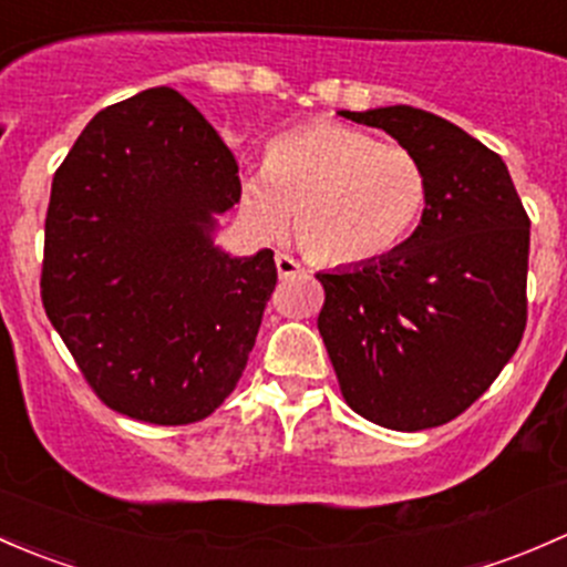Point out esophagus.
<instances>
[{
	"label": "esophagus",
	"mask_w": 567,
	"mask_h": 567,
	"mask_svg": "<svg viewBox=\"0 0 567 567\" xmlns=\"http://www.w3.org/2000/svg\"><path fill=\"white\" fill-rule=\"evenodd\" d=\"M274 260H277V271L282 279H293L305 271V268H301V262L293 260L290 255H285V251H277V257H274Z\"/></svg>",
	"instance_id": "34e87169"
}]
</instances>
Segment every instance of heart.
Wrapping results in <instances>:
<instances>
[{"instance_id":"obj_1","label":"heart","mask_w":567,"mask_h":567,"mask_svg":"<svg viewBox=\"0 0 567 567\" xmlns=\"http://www.w3.org/2000/svg\"><path fill=\"white\" fill-rule=\"evenodd\" d=\"M244 208L277 233L293 208L296 241L329 266L390 257L420 227L431 177L416 153L368 131L312 120L274 136L262 169L241 181Z\"/></svg>"}]
</instances>
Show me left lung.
<instances>
[{"instance_id":"left-lung-1","label":"left lung","mask_w":567,"mask_h":567,"mask_svg":"<svg viewBox=\"0 0 567 567\" xmlns=\"http://www.w3.org/2000/svg\"><path fill=\"white\" fill-rule=\"evenodd\" d=\"M420 156L431 199L390 257L316 274L318 331L346 403L390 431L463 414L502 373L527 326L529 216L505 162L414 106L340 112Z\"/></svg>"}]
</instances>
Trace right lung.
<instances>
[{
  "instance_id": "obj_1",
  "label": "right lung",
  "mask_w": 567,
  "mask_h": 567,
  "mask_svg": "<svg viewBox=\"0 0 567 567\" xmlns=\"http://www.w3.org/2000/svg\"><path fill=\"white\" fill-rule=\"evenodd\" d=\"M238 199L236 156L169 87L95 114L54 173L40 299L117 414L192 425L236 390L277 285L271 249L210 241Z\"/></svg>"
}]
</instances>
